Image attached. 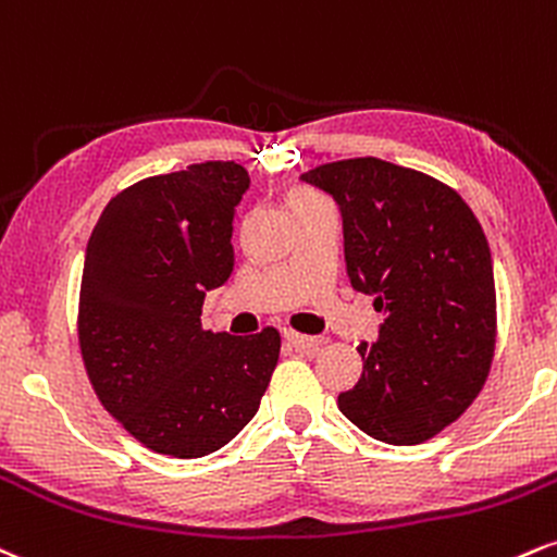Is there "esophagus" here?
Listing matches in <instances>:
<instances>
[{
  "mask_svg": "<svg viewBox=\"0 0 557 557\" xmlns=\"http://www.w3.org/2000/svg\"><path fill=\"white\" fill-rule=\"evenodd\" d=\"M284 338H286V344L294 346L297 351H315L320 346L315 336H302V333H297V331H284Z\"/></svg>",
  "mask_w": 557,
  "mask_h": 557,
  "instance_id": "1",
  "label": "esophagus"
}]
</instances>
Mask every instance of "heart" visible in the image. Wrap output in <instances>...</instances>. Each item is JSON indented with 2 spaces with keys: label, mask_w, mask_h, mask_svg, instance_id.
I'll return each mask as SVG.
<instances>
[{
  "label": "heart",
  "mask_w": 557,
  "mask_h": 557,
  "mask_svg": "<svg viewBox=\"0 0 557 557\" xmlns=\"http://www.w3.org/2000/svg\"><path fill=\"white\" fill-rule=\"evenodd\" d=\"M318 195L307 193V189H294V193L289 195V206H297V202H305V200H315Z\"/></svg>",
  "instance_id": "heart-1"
}]
</instances>
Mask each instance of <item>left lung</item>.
Instances as JSON below:
<instances>
[{"mask_svg":"<svg viewBox=\"0 0 557 557\" xmlns=\"http://www.w3.org/2000/svg\"><path fill=\"white\" fill-rule=\"evenodd\" d=\"M336 200L346 273L385 312L362 342V377L338 409L362 433L417 446L456 422L487 381L495 351V278L472 208L433 176L381 159L302 174Z\"/></svg>","mask_w":557,"mask_h":557,"instance_id":"1","label":"left lung"}]
</instances>
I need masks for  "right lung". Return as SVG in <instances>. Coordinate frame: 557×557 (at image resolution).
I'll use <instances>...</instances> for the list:
<instances>
[{"instance_id":"right-lung-1","label":"right lung","mask_w":557,"mask_h":557,"mask_svg":"<svg viewBox=\"0 0 557 557\" xmlns=\"http://www.w3.org/2000/svg\"><path fill=\"white\" fill-rule=\"evenodd\" d=\"M234 161L140 180L109 200L88 239L77 338L98 401L135 441L174 459L226 446L252 420L281 336L202 331L206 292L234 271Z\"/></svg>"}]
</instances>
